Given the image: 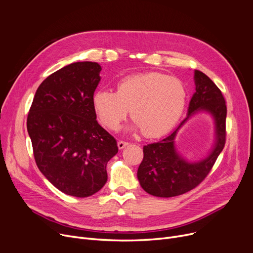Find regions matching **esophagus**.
<instances>
[{"mask_svg": "<svg viewBox=\"0 0 253 253\" xmlns=\"http://www.w3.org/2000/svg\"><path fill=\"white\" fill-rule=\"evenodd\" d=\"M129 143L128 142H125V141H118V148H119V150H123L124 148H126L127 145H128Z\"/></svg>", "mask_w": 253, "mask_h": 253, "instance_id": "1", "label": "esophagus"}]
</instances>
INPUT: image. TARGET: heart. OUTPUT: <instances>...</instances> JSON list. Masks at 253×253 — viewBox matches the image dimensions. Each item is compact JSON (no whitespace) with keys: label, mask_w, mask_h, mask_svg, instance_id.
<instances>
[{"label":"heart","mask_w":253,"mask_h":253,"mask_svg":"<svg viewBox=\"0 0 253 253\" xmlns=\"http://www.w3.org/2000/svg\"><path fill=\"white\" fill-rule=\"evenodd\" d=\"M187 102V90L180 80L164 74L138 73L123 78L117 92L100 89L92 97L99 121L116 129L130 109L133 129H141L145 137H160L179 120Z\"/></svg>","instance_id":"obj_1"}]
</instances>
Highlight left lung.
I'll use <instances>...</instances> for the list:
<instances>
[{"label":"left lung","instance_id":"8db88e82","mask_svg":"<svg viewBox=\"0 0 253 253\" xmlns=\"http://www.w3.org/2000/svg\"><path fill=\"white\" fill-rule=\"evenodd\" d=\"M194 81L195 93L185 119L168 136L143 147V160L137 170V178L141 188L155 197H175L196 188L207 176L224 147L227 106L221 91L200 71L194 72ZM201 112L214 119L215 140L205 157L190 162L177 151L175 137L192 116Z\"/></svg>","mask_w":253,"mask_h":253}]
</instances>
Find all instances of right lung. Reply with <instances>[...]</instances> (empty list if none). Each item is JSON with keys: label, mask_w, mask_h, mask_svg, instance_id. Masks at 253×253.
Masks as SVG:
<instances>
[{"label": "right lung", "mask_w": 253, "mask_h": 253, "mask_svg": "<svg viewBox=\"0 0 253 253\" xmlns=\"http://www.w3.org/2000/svg\"><path fill=\"white\" fill-rule=\"evenodd\" d=\"M97 62H74L39 86L28 116L35 160L60 192L85 198L108 180L116 139L96 121L92 97L100 82Z\"/></svg>", "instance_id": "add662e5"}]
</instances>
